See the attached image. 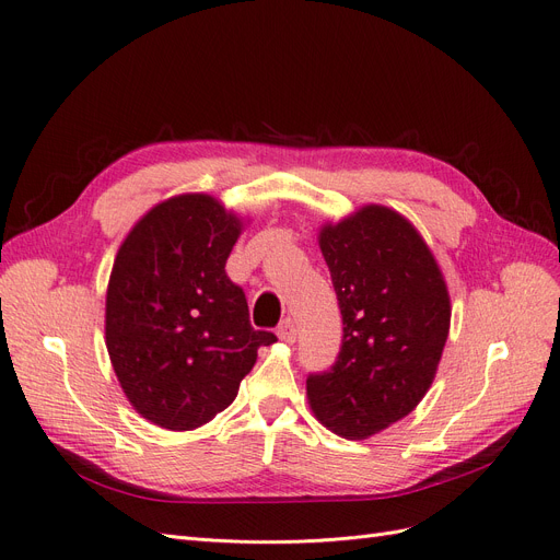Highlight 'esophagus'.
Segmentation results:
<instances>
[{
    "label": "esophagus",
    "instance_id": "1",
    "mask_svg": "<svg viewBox=\"0 0 560 560\" xmlns=\"http://www.w3.org/2000/svg\"><path fill=\"white\" fill-rule=\"evenodd\" d=\"M278 338L284 340V342H296V326H294V319H282L280 326H278Z\"/></svg>",
    "mask_w": 560,
    "mask_h": 560
}]
</instances>
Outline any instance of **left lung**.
<instances>
[{
  "label": "left lung",
  "mask_w": 560,
  "mask_h": 560,
  "mask_svg": "<svg viewBox=\"0 0 560 560\" xmlns=\"http://www.w3.org/2000/svg\"><path fill=\"white\" fill-rule=\"evenodd\" d=\"M319 245L345 335L330 370L307 376V399L330 432L368 439L432 386L451 328L448 289L411 222L386 207L326 225Z\"/></svg>",
  "instance_id": "obj_1"
}]
</instances>
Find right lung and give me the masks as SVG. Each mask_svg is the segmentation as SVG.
Returning <instances> with one entry per match:
<instances>
[{"label": "right lung", "mask_w": 560, "mask_h": 560, "mask_svg": "<svg viewBox=\"0 0 560 560\" xmlns=\"http://www.w3.org/2000/svg\"><path fill=\"white\" fill-rule=\"evenodd\" d=\"M241 222L209 195L153 207L121 243L107 284L105 342L132 407L165 430L228 409L271 330L250 326L225 264Z\"/></svg>", "instance_id": "1"}]
</instances>
